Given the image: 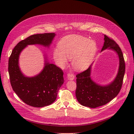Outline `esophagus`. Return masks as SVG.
I'll return each instance as SVG.
<instances>
[{"instance_id": "obj_1", "label": "esophagus", "mask_w": 134, "mask_h": 134, "mask_svg": "<svg viewBox=\"0 0 134 134\" xmlns=\"http://www.w3.org/2000/svg\"><path fill=\"white\" fill-rule=\"evenodd\" d=\"M67 77H68V80H74V78H75L74 74H72V73H70H70H68L67 74Z\"/></svg>"}]
</instances>
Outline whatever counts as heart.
I'll list each match as a JSON object with an SVG mask.
<instances>
[{
    "mask_svg": "<svg viewBox=\"0 0 134 134\" xmlns=\"http://www.w3.org/2000/svg\"><path fill=\"white\" fill-rule=\"evenodd\" d=\"M97 50L95 41L78 35H68L58 43L53 51L56 64L63 68L71 59V65L77 71H83L90 65Z\"/></svg>",
    "mask_w": 134,
    "mask_h": 134,
    "instance_id": "1",
    "label": "heart"
}]
</instances>
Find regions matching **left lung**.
Segmentation results:
<instances>
[{"label": "left lung", "instance_id": "left-lung-1", "mask_svg": "<svg viewBox=\"0 0 134 134\" xmlns=\"http://www.w3.org/2000/svg\"><path fill=\"white\" fill-rule=\"evenodd\" d=\"M102 51L110 49L115 51L119 58V68L115 79L106 86H101L93 81L91 77L92 64L86 70L77 74L75 95L79 103L84 106L96 108L103 106L119 94L122 86L125 71V63L120 47L114 40L104 35Z\"/></svg>", "mask_w": 134, "mask_h": 134}]
</instances>
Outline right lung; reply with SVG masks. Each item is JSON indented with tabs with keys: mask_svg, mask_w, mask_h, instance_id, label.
<instances>
[{
	"mask_svg": "<svg viewBox=\"0 0 134 134\" xmlns=\"http://www.w3.org/2000/svg\"><path fill=\"white\" fill-rule=\"evenodd\" d=\"M55 35V33L31 35L18 43L9 57L8 72L12 87L20 99L29 106L42 107L53 103L64 82V72L55 65L48 62L45 56L43 70L36 76H26L19 66V55L30 44L49 47Z\"/></svg>",
	"mask_w": 134,
	"mask_h": 134,
	"instance_id": "1",
	"label": "right lung"
}]
</instances>
